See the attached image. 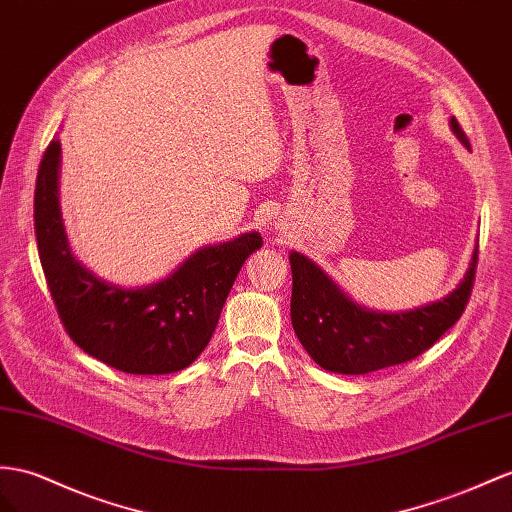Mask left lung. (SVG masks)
<instances>
[{"label": "left lung", "instance_id": "obj_1", "mask_svg": "<svg viewBox=\"0 0 512 512\" xmlns=\"http://www.w3.org/2000/svg\"><path fill=\"white\" fill-rule=\"evenodd\" d=\"M452 129L469 149V138L456 119ZM290 264L292 324L300 344L324 370L368 374L419 357L452 329L474 290L478 251L450 296L406 313H376L355 305L305 255L292 253Z\"/></svg>", "mask_w": 512, "mask_h": 512}]
</instances>
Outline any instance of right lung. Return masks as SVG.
Listing matches in <instances>:
<instances>
[{
	"mask_svg": "<svg viewBox=\"0 0 512 512\" xmlns=\"http://www.w3.org/2000/svg\"><path fill=\"white\" fill-rule=\"evenodd\" d=\"M60 142L43 153L34 190V231L58 318L90 357L127 374L179 372L201 355L259 233L207 246L168 279L121 290L95 279L73 259L58 207Z\"/></svg>",
	"mask_w": 512,
	"mask_h": 512,
	"instance_id": "obj_1",
	"label": "right lung"
}]
</instances>
